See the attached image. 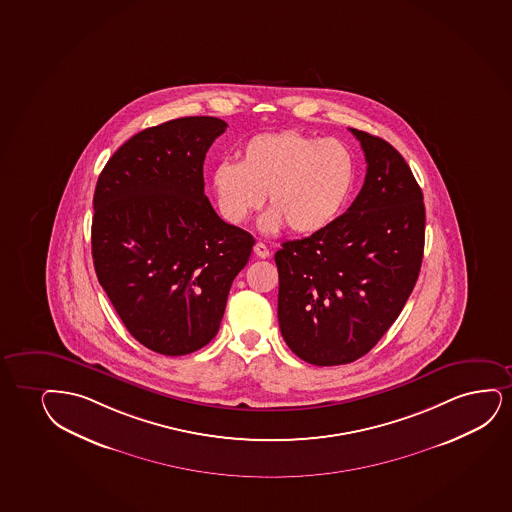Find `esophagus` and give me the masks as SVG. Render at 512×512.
<instances>
[{"mask_svg": "<svg viewBox=\"0 0 512 512\" xmlns=\"http://www.w3.org/2000/svg\"><path fill=\"white\" fill-rule=\"evenodd\" d=\"M254 254H256L258 258L265 259L270 256V251H268V247H266L263 242H256V244H254Z\"/></svg>", "mask_w": 512, "mask_h": 512, "instance_id": "1", "label": "esophagus"}]
</instances>
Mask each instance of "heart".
<instances>
[{"label": "heart", "instance_id": "b5f03b06", "mask_svg": "<svg viewBox=\"0 0 512 512\" xmlns=\"http://www.w3.org/2000/svg\"><path fill=\"white\" fill-rule=\"evenodd\" d=\"M358 162L350 145L303 131L266 133L242 147L239 162L223 161L211 173L221 218L242 225L263 201L259 221L268 233L285 225L294 233H317L343 214L355 190Z\"/></svg>", "mask_w": 512, "mask_h": 512}]
</instances>
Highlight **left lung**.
I'll return each instance as SVG.
<instances>
[{"label":"left lung","instance_id":"1","mask_svg":"<svg viewBox=\"0 0 512 512\" xmlns=\"http://www.w3.org/2000/svg\"><path fill=\"white\" fill-rule=\"evenodd\" d=\"M350 131L367 161L360 194L332 225L275 253L280 332L318 367L355 362L379 343L424 254V197L407 162L379 136Z\"/></svg>","mask_w":512,"mask_h":512}]
</instances>
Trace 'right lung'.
I'll return each instance as SVG.
<instances>
[{"label":"right lung","instance_id":"add662e5","mask_svg":"<svg viewBox=\"0 0 512 512\" xmlns=\"http://www.w3.org/2000/svg\"><path fill=\"white\" fill-rule=\"evenodd\" d=\"M227 123L180 117L140 131L98 176L91 254L98 282L131 336L166 356L201 350L254 239L204 195V159Z\"/></svg>","mask_w":512,"mask_h":512}]
</instances>
